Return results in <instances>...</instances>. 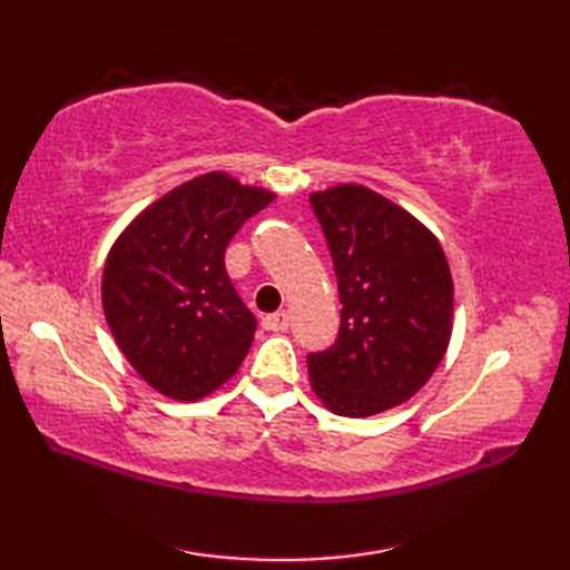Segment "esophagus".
Instances as JSON below:
<instances>
[{"label": "esophagus", "mask_w": 570, "mask_h": 570, "mask_svg": "<svg viewBox=\"0 0 570 570\" xmlns=\"http://www.w3.org/2000/svg\"><path fill=\"white\" fill-rule=\"evenodd\" d=\"M262 325H264V331L284 333V331H288V313H286V311L269 313V316L262 318Z\"/></svg>", "instance_id": "esophagus-1"}]
</instances>
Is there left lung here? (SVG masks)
<instances>
[{"instance_id": "obj_1", "label": "left lung", "mask_w": 570, "mask_h": 570, "mask_svg": "<svg viewBox=\"0 0 570 570\" xmlns=\"http://www.w3.org/2000/svg\"><path fill=\"white\" fill-rule=\"evenodd\" d=\"M331 249L341 331L308 355L313 392L337 416H372L414 396L445 355L453 278L414 215L365 186L308 198Z\"/></svg>"}]
</instances>
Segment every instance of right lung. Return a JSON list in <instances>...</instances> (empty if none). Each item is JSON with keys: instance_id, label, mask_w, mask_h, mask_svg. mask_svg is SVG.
<instances>
[{"instance_id": "obj_1", "label": "right lung", "mask_w": 570, "mask_h": 570, "mask_svg": "<svg viewBox=\"0 0 570 570\" xmlns=\"http://www.w3.org/2000/svg\"><path fill=\"white\" fill-rule=\"evenodd\" d=\"M272 200L208 174L166 193L115 242L102 276L105 318L154 390L193 402L247 357L257 318L229 282L225 249Z\"/></svg>"}]
</instances>
